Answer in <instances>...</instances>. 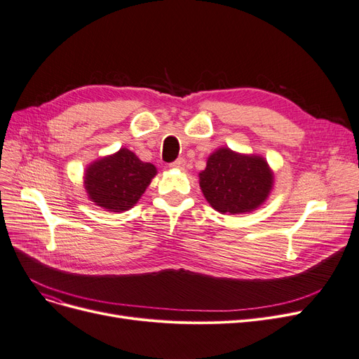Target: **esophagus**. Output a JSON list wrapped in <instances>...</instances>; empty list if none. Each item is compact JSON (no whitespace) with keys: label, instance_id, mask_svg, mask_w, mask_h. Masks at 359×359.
<instances>
[{"label":"esophagus","instance_id":"34e87169","mask_svg":"<svg viewBox=\"0 0 359 359\" xmlns=\"http://www.w3.org/2000/svg\"><path fill=\"white\" fill-rule=\"evenodd\" d=\"M184 163H186V161H184L183 158H177L175 163L170 164V167H171V168H177V170H183Z\"/></svg>","mask_w":359,"mask_h":359}]
</instances>
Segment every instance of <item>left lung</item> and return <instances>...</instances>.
<instances>
[{
    "label": "left lung",
    "instance_id": "8db88e82",
    "mask_svg": "<svg viewBox=\"0 0 359 359\" xmlns=\"http://www.w3.org/2000/svg\"><path fill=\"white\" fill-rule=\"evenodd\" d=\"M198 177L208 204L222 214L255 211L267 201L274 184V173L266 158L226 147L210 155Z\"/></svg>",
    "mask_w": 359,
    "mask_h": 359
}]
</instances>
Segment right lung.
<instances>
[{
    "label": "right lung",
    "mask_w": 359,
    "mask_h": 359,
    "mask_svg": "<svg viewBox=\"0 0 359 359\" xmlns=\"http://www.w3.org/2000/svg\"><path fill=\"white\" fill-rule=\"evenodd\" d=\"M157 175V167L144 163L128 148L92 161L83 176V186L93 204L111 212L130 210L141 199Z\"/></svg>",
    "instance_id": "add662e5"
}]
</instances>
